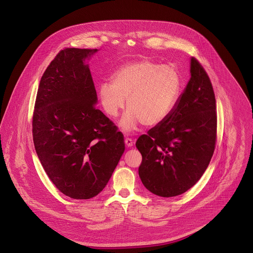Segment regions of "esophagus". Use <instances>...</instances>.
<instances>
[{
    "mask_svg": "<svg viewBox=\"0 0 253 253\" xmlns=\"http://www.w3.org/2000/svg\"><path fill=\"white\" fill-rule=\"evenodd\" d=\"M125 143H126V147H132L133 146V140L131 139V138H126L125 139Z\"/></svg>",
    "mask_w": 253,
    "mask_h": 253,
    "instance_id": "34e87169",
    "label": "esophagus"
}]
</instances>
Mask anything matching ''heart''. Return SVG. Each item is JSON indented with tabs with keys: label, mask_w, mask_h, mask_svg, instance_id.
I'll return each mask as SVG.
<instances>
[{
	"label": "heart",
	"mask_w": 253,
	"mask_h": 253,
	"mask_svg": "<svg viewBox=\"0 0 253 253\" xmlns=\"http://www.w3.org/2000/svg\"><path fill=\"white\" fill-rule=\"evenodd\" d=\"M180 91V75L174 67L144 59L123 65L113 73L111 84L98 85L97 97L111 118L119 115L126 99L128 110L119 126L130 132L141 123L145 126L163 123L175 107Z\"/></svg>",
	"instance_id": "obj_1"
}]
</instances>
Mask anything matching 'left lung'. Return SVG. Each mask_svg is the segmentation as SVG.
I'll return each instance as SVG.
<instances>
[{
	"label": "left lung",
	"mask_w": 253,
	"mask_h": 253,
	"mask_svg": "<svg viewBox=\"0 0 253 253\" xmlns=\"http://www.w3.org/2000/svg\"><path fill=\"white\" fill-rule=\"evenodd\" d=\"M190 80L170 115L136 141L142 155L139 177L151 193L175 197L192 188L208 169L216 141V104L203 66L190 60Z\"/></svg>",
	"instance_id": "left-lung-1"
}]
</instances>
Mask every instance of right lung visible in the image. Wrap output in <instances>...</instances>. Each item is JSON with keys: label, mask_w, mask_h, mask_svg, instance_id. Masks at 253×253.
Here are the masks:
<instances>
[{"label": "right lung", "mask_w": 253, "mask_h": 253, "mask_svg": "<svg viewBox=\"0 0 253 253\" xmlns=\"http://www.w3.org/2000/svg\"><path fill=\"white\" fill-rule=\"evenodd\" d=\"M97 51L61 50L41 79L33 115V140L45 173L77 200L97 196L125 152L124 135L95 107L87 61Z\"/></svg>", "instance_id": "obj_1"}]
</instances>
